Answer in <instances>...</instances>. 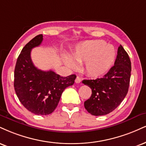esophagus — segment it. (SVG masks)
<instances>
[{
  "label": "esophagus",
  "instance_id": "34e87169",
  "mask_svg": "<svg viewBox=\"0 0 146 146\" xmlns=\"http://www.w3.org/2000/svg\"><path fill=\"white\" fill-rule=\"evenodd\" d=\"M81 81H82V80H81V78H80V77H79V76H77L76 79H75V83H77V84L80 83Z\"/></svg>",
  "mask_w": 146,
  "mask_h": 146
}]
</instances>
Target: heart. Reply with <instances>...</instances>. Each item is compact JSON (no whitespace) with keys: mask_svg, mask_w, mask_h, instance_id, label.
Wrapping results in <instances>:
<instances>
[{"mask_svg":"<svg viewBox=\"0 0 146 146\" xmlns=\"http://www.w3.org/2000/svg\"><path fill=\"white\" fill-rule=\"evenodd\" d=\"M116 52L113 45L106 44L103 40H92L80 43L72 54L78 62H84V71L93 78L106 74L113 66ZM73 59V60H74ZM66 65L71 68H77V64L71 57L63 58Z\"/></svg>","mask_w":146,"mask_h":146,"instance_id":"obj_1","label":"heart"}]
</instances>
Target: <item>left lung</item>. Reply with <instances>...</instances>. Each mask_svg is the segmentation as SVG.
Here are the masks:
<instances>
[{"instance_id": "8db88e82", "label": "left lung", "mask_w": 146, "mask_h": 146, "mask_svg": "<svg viewBox=\"0 0 146 146\" xmlns=\"http://www.w3.org/2000/svg\"><path fill=\"white\" fill-rule=\"evenodd\" d=\"M131 62L123 47L120 45L114 66L103 78L84 80L82 83L92 89L84 107L93 115H103L113 111L122 103L129 90Z\"/></svg>"}]
</instances>
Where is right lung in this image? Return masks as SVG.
Masks as SVG:
<instances>
[{"instance_id":"right-lung-1","label":"right lung","mask_w":146,"mask_h":146,"mask_svg":"<svg viewBox=\"0 0 146 146\" xmlns=\"http://www.w3.org/2000/svg\"><path fill=\"white\" fill-rule=\"evenodd\" d=\"M42 41L43 35H38L23 47L14 71V88L24 108L36 115H45L55 110L62 92L74 84L76 75L64 78L52 70L41 71L34 65L31 50Z\"/></svg>"}]
</instances>
